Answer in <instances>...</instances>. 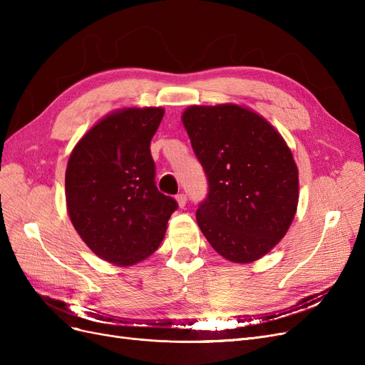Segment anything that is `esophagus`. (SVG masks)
Listing matches in <instances>:
<instances>
[{
  "label": "esophagus",
  "instance_id": "esophagus-1",
  "mask_svg": "<svg viewBox=\"0 0 365 365\" xmlns=\"http://www.w3.org/2000/svg\"><path fill=\"white\" fill-rule=\"evenodd\" d=\"M176 201H178L180 207H184L187 204V195L185 193H178V195H176Z\"/></svg>",
  "mask_w": 365,
  "mask_h": 365
}]
</instances>
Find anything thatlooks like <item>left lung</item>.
Wrapping results in <instances>:
<instances>
[{
	"label": "left lung",
	"instance_id": "1",
	"mask_svg": "<svg viewBox=\"0 0 365 365\" xmlns=\"http://www.w3.org/2000/svg\"><path fill=\"white\" fill-rule=\"evenodd\" d=\"M182 123L208 181L197 225L227 260L260 259L297 212L298 170L289 148L267 120L239 105L190 106Z\"/></svg>",
	"mask_w": 365,
	"mask_h": 365
}]
</instances>
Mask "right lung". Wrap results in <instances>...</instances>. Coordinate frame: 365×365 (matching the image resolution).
<instances>
[{
	"label": "right lung",
	"instance_id": "add662e5",
	"mask_svg": "<svg viewBox=\"0 0 365 365\" xmlns=\"http://www.w3.org/2000/svg\"><path fill=\"white\" fill-rule=\"evenodd\" d=\"M163 108H128L109 114L73 149L65 196L77 233L98 257L134 264L155 251L178 208L155 184L150 140Z\"/></svg>",
	"mask_w": 365,
	"mask_h": 365
}]
</instances>
